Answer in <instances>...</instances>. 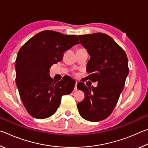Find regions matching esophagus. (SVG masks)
Returning <instances> with one entry per match:
<instances>
[{
    "label": "esophagus",
    "instance_id": "esophagus-1",
    "mask_svg": "<svg viewBox=\"0 0 148 148\" xmlns=\"http://www.w3.org/2000/svg\"><path fill=\"white\" fill-rule=\"evenodd\" d=\"M77 82H76V84H75V86H74V91H77Z\"/></svg>",
    "mask_w": 148,
    "mask_h": 148
}]
</instances>
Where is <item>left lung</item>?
I'll use <instances>...</instances> for the list:
<instances>
[{
	"mask_svg": "<svg viewBox=\"0 0 148 148\" xmlns=\"http://www.w3.org/2000/svg\"><path fill=\"white\" fill-rule=\"evenodd\" d=\"M78 37L91 56L86 79L98 84L91 88L77 83V88L84 92L85 98L77 107L84 119L99 121L107 118L117 103L129 74L128 59L124 50L106 34L97 32Z\"/></svg>",
	"mask_w": 148,
	"mask_h": 148,
	"instance_id": "obj_1",
	"label": "left lung"
}]
</instances>
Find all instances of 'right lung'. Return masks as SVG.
<instances>
[{"label": "right lung", "mask_w": 148, "mask_h": 148, "mask_svg": "<svg viewBox=\"0 0 148 148\" xmlns=\"http://www.w3.org/2000/svg\"><path fill=\"white\" fill-rule=\"evenodd\" d=\"M79 43L77 35L44 31L23 44L16 60V82L28 113L45 119L56 113L62 95L73 91L76 82L69 76L55 82L49 69L60 62L65 51Z\"/></svg>", "instance_id": "right-lung-1"}]
</instances>
